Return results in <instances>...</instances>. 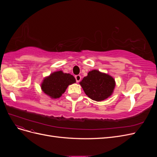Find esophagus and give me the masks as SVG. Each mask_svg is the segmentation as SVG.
I'll list each match as a JSON object with an SVG mask.
<instances>
[{
  "label": "esophagus",
  "mask_w": 157,
  "mask_h": 157,
  "mask_svg": "<svg viewBox=\"0 0 157 157\" xmlns=\"http://www.w3.org/2000/svg\"><path fill=\"white\" fill-rule=\"evenodd\" d=\"M75 78H76V80H77V82H79L80 79H81V77H80V75H76Z\"/></svg>",
  "instance_id": "1"
}]
</instances>
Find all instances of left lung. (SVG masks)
Segmentation results:
<instances>
[{
	"label": "left lung",
	"mask_w": 157,
	"mask_h": 157,
	"mask_svg": "<svg viewBox=\"0 0 157 157\" xmlns=\"http://www.w3.org/2000/svg\"><path fill=\"white\" fill-rule=\"evenodd\" d=\"M84 92L92 100L101 101L110 97L115 87V80L111 75L94 69L79 82Z\"/></svg>",
	"instance_id": "left-lung-1"
}]
</instances>
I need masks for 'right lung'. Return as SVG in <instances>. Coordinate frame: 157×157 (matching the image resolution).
Returning a JSON list of instances; mask_svg holds the SVG:
<instances>
[{
    "label": "right lung",
    "mask_w": 157,
    "mask_h": 157,
    "mask_svg": "<svg viewBox=\"0 0 157 157\" xmlns=\"http://www.w3.org/2000/svg\"><path fill=\"white\" fill-rule=\"evenodd\" d=\"M76 82L73 75L62 71H55L46 77L40 84L42 91L52 99L60 98L69 85Z\"/></svg>",
    "instance_id": "1"
}]
</instances>
